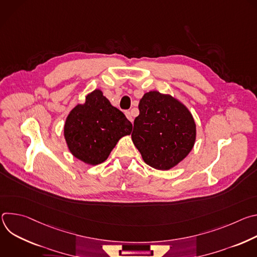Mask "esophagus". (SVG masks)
<instances>
[{
	"mask_svg": "<svg viewBox=\"0 0 257 257\" xmlns=\"http://www.w3.org/2000/svg\"><path fill=\"white\" fill-rule=\"evenodd\" d=\"M125 115H126V117L128 118V120H129L130 122H133V117H132V115H131L130 112H125Z\"/></svg>",
	"mask_w": 257,
	"mask_h": 257,
	"instance_id": "obj_1",
	"label": "esophagus"
}]
</instances>
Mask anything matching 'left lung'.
Segmentation results:
<instances>
[{"mask_svg": "<svg viewBox=\"0 0 257 257\" xmlns=\"http://www.w3.org/2000/svg\"><path fill=\"white\" fill-rule=\"evenodd\" d=\"M134 120L132 141L145 164L168 171L192 151L196 124L188 107L178 98L152 90L143 94Z\"/></svg>", "mask_w": 257, "mask_h": 257, "instance_id": "8db88e82", "label": "left lung"}]
</instances>
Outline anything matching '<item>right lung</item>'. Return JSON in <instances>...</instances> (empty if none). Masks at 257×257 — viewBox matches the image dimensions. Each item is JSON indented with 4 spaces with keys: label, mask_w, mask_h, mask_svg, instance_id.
<instances>
[{
    "label": "right lung",
    "mask_w": 257,
    "mask_h": 257,
    "mask_svg": "<svg viewBox=\"0 0 257 257\" xmlns=\"http://www.w3.org/2000/svg\"><path fill=\"white\" fill-rule=\"evenodd\" d=\"M132 131L131 122L111 104L100 89L85 96L68 114L64 137L68 150L81 162L95 166L103 163L117 142Z\"/></svg>",
    "instance_id": "obj_1"
}]
</instances>
